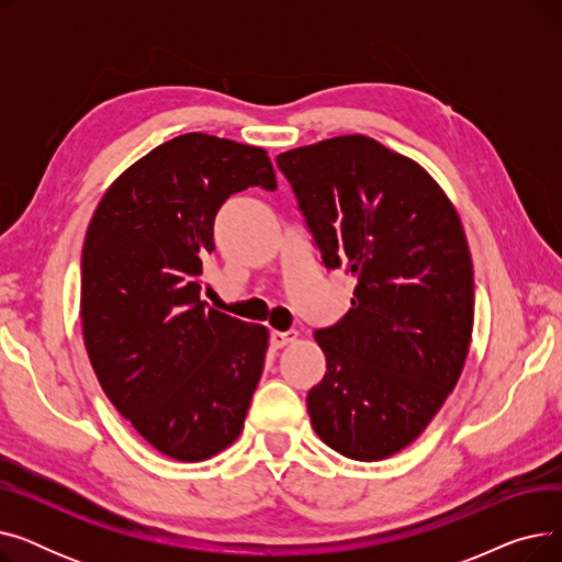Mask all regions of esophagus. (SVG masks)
<instances>
[{
  "instance_id": "1",
  "label": "esophagus",
  "mask_w": 562,
  "mask_h": 562,
  "mask_svg": "<svg viewBox=\"0 0 562 562\" xmlns=\"http://www.w3.org/2000/svg\"><path fill=\"white\" fill-rule=\"evenodd\" d=\"M299 339V333L296 330H286V333H280V330H273L271 333V346L273 348H282L286 344H293Z\"/></svg>"
}]
</instances>
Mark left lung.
I'll return each instance as SVG.
<instances>
[{"instance_id":"1","label":"left lung","mask_w":562,"mask_h":562,"mask_svg":"<svg viewBox=\"0 0 562 562\" xmlns=\"http://www.w3.org/2000/svg\"><path fill=\"white\" fill-rule=\"evenodd\" d=\"M326 269L358 280L350 310L314 333L326 375L307 394L316 435L352 460L415 441L462 373L474 266L456 206L382 143L348 134L282 153Z\"/></svg>"}]
</instances>
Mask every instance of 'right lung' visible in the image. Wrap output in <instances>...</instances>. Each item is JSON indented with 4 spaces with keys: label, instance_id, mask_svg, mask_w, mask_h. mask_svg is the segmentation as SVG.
I'll return each instance as SVG.
<instances>
[{
    "label": "right lung",
    "instance_id": "add662e5",
    "mask_svg": "<svg viewBox=\"0 0 562 562\" xmlns=\"http://www.w3.org/2000/svg\"><path fill=\"white\" fill-rule=\"evenodd\" d=\"M278 187L266 150L202 132L161 143L102 195L81 250V328L100 385L168 458L200 462L244 430L269 330L200 301L214 218Z\"/></svg>",
    "mask_w": 562,
    "mask_h": 562
}]
</instances>
